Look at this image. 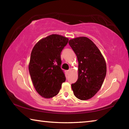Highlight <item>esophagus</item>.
Segmentation results:
<instances>
[{
	"label": "esophagus",
	"instance_id": "obj_1",
	"mask_svg": "<svg viewBox=\"0 0 129 129\" xmlns=\"http://www.w3.org/2000/svg\"><path fill=\"white\" fill-rule=\"evenodd\" d=\"M70 71H71V70H68V71H65V72H66L67 75H68L69 73L70 72Z\"/></svg>",
	"mask_w": 129,
	"mask_h": 129
}]
</instances>
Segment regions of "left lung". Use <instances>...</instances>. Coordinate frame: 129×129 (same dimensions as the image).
<instances>
[{
	"label": "left lung",
	"mask_w": 129,
	"mask_h": 129,
	"mask_svg": "<svg viewBox=\"0 0 129 129\" xmlns=\"http://www.w3.org/2000/svg\"><path fill=\"white\" fill-rule=\"evenodd\" d=\"M77 56L78 79L71 85L74 95L81 100L93 97L101 88L106 74V64L101 52L86 37H78L69 41Z\"/></svg>",
	"instance_id": "left-lung-1"
}]
</instances>
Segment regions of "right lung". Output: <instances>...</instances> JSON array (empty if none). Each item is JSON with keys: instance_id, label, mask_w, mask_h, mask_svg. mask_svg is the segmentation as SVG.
<instances>
[{"instance_id": "obj_1", "label": "right lung", "mask_w": 129, "mask_h": 129, "mask_svg": "<svg viewBox=\"0 0 129 129\" xmlns=\"http://www.w3.org/2000/svg\"><path fill=\"white\" fill-rule=\"evenodd\" d=\"M68 38L52 34L39 40L30 54L29 72L36 90L41 97L50 99L59 92L66 80L61 69V52Z\"/></svg>"}]
</instances>
